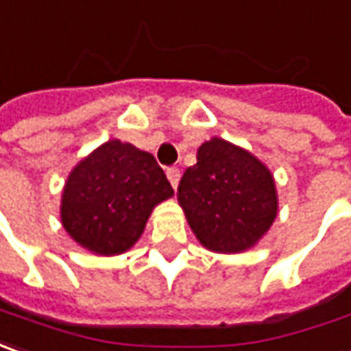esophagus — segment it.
<instances>
[{
    "label": "esophagus",
    "instance_id": "esophagus-1",
    "mask_svg": "<svg viewBox=\"0 0 351 351\" xmlns=\"http://www.w3.org/2000/svg\"><path fill=\"white\" fill-rule=\"evenodd\" d=\"M167 178H169V182L173 184V188H176L178 186V180H180V171H178L176 167L167 169Z\"/></svg>",
    "mask_w": 351,
    "mask_h": 351
}]
</instances>
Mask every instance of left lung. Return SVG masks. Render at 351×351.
Segmentation results:
<instances>
[{
    "label": "left lung",
    "mask_w": 351,
    "mask_h": 351,
    "mask_svg": "<svg viewBox=\"0 0 351 351\" xmlns=\"http://www.w3.org/2000/svg\"><path fill=\"white\" fill-rule=\"evenodd\" d=\"M178 204L199 245L239 254L258 245L278 217L272 171L223 138L204 141L178 184Z\"/></svg>",
    "instance_id": "8db88e82"
}]
</instances>
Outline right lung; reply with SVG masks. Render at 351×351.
I'll use <instances>...</instances> for the list:
<instances>
[{
	"mask_svg": "<svg viewBox=\"0 0 351 351\" xmlns=\"http://www.w3.org/2000/svg\"><path fill=\"white\" fill-rule=\"evenodd\" d=\"M173 194L152 153L108 139L67 175L60 219L79 247L116 256L138 243L155 206Z\"/></svg>",
	"mask_w": 351,
	"mask_h": 351,
	"instance_id": "obj_1",
	"label": "right lung"
}]
</instances>
